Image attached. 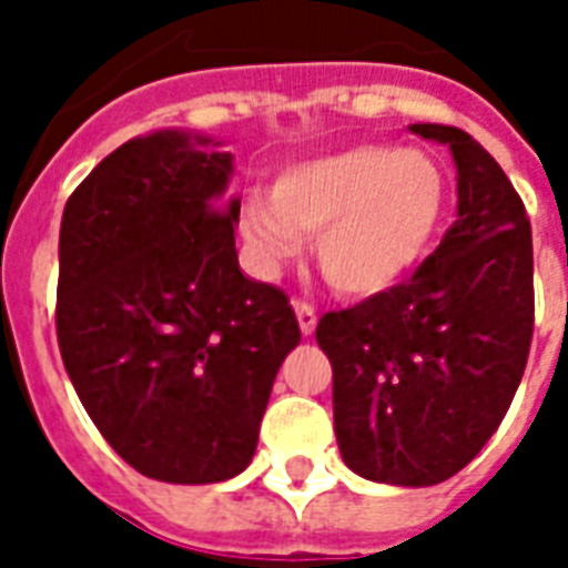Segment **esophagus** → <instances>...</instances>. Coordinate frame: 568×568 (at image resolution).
I'll return each instance as SVG.
<instances>
[{
  "mask_svg": "<svg viewBox=\"0 0 568 568\" xmlns=\"http://www.w3.org/2000/svg\"><path fill=\"white\" fill-rule=\"evenodd\" d=\"M294 312H297V321H301L303 336H312V333H315V324H318V312H315V306L306 301H294Z\"/></svg>",
  "mask_w": 568,
  "mask_h": 568,
  "instance_id": "34e87169",
  "label": "esophagus"
}]
</instances>
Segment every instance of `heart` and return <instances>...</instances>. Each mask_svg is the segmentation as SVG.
Wrapping results in <instances>:
<instances>
[{
  "label": "heart",
  "mask_w": 568,
  "mask_h": 568,
  "mask_svg": "<svg viewBox=\"0 0 568 568\" xmlns=\"http://www.w3.org/2000/svg\"><path fill=\"white\" fill-rule=\"evenodd\" d=\"M445 212V176L430 155L392 144H356L306 159L253 194L244 239L267 267L318 235L315 253L333 288L379 294L400 283L430 247Z\"/></svg>",
  "instance_id": "heart-1"
}]
</instances>
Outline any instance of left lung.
Returning a JSON list of instances; mask_svg holds the SVG:
<instances>
[{"mask_svg":"<svg viewBox=\"0 0 568 568\" xmlns=\"http://www.w3.org/2000/svg\"><path fill=\"white\" fill-rule=\"evenodd\" d=\"M457 162V221L415 274L321 315L342 459L395 486L448 480L513 404L534 338V241L507 173L457 126L415 123Z\"/></svg>","mask_w":568,"mask_h":568,"instance_id":"obj_1","label":"left lung"}]
</instances>
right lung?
Segmentation results:
<instances>
[{"mask_svg": "<svg viewBox=\"0 0 568 568\" xmlns=\"http://www.w3.org/2000/svg\"><path fill=\"white\" fill-rule=\"evenodd\" d=\"M155 132L70 194L55 329L75 395L111 448L164 484L247 468L280 365L301 342L283 288L241 274L232 155Z\"/></svg>", "mask_w": 568, "mask_h": 568, "instance_id": "right-lung-1", "label": "right lung"}]
</instances>
